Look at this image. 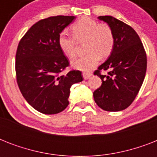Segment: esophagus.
Segmentation results:
<instances>
[{"label":"esophagus","mask_w":157,"mask_h":157,"mask_svg":"<svg viewBox=\"0 0 157 157\" xmlns=\"http://www.w3.org/2000/svg\"><path fill=\"white\" fill-rule=\"evenodd\" d=\"M82 76H83V78L85 79V80H87V79H89L90 77L91 76H92V73H88V72H84L83 74H82Z\"/></svg>","instance_id":"obj_1"}]
</instances>
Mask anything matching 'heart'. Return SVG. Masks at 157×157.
<instances>
[{
	"mask_svg": "<svg viewBox=\"0 0 157 157\" xmlns=\"http://www.w3.org/2000/svg\"><path fill=\"white\" fill-rule=\"evenodd\" d=\"M71 31L74 37L62 33L59 36L58 43L64 55L72 59L76 56L77 42L86 41L85 47L88 54L71 62V67L76 70L90 71L98 63L100 58L108 57L114 49V33L106 23L83 17L74 23Z\"/></svg>",
	"mask_w": 157,
	"mask_h": 157,
	"instance_id": "obj_1",
	"label": "heart"
}]
</instances>
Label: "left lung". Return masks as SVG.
Instances as JSON below:
<instances>
[{"label": "left lung", "instance_id": "left-lung-1", "mask_svg": "<svg viewBox=\"0 0 157 157\" xmlns=\"http://www.w3.org/2000/svg\"><path fill=\"white\" fill-rule=\"evenodd\" d=\"M113 31L115 46L108 59L101 64L94 75L102 85L94 92L98 107L107 112H119L133 103L145 78L147 55L137 33L126 23L112 17L99 16ZM102 70L109 71L102 75Z\"/></svg>", "mask_w": 157, "mask_h": 157}]
</instances>
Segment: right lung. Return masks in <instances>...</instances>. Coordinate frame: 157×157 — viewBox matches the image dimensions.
<instances>
[{
    "label": "right lung",
    "instance_id": "1",
    "mask_svg": "<svg viewBox=\"0 0 157 157\" xmlns=\"http://www.w3.org/2000/svg\"><path fill=\"white\" fill-rule=\"evenodd\" d=\"M76 16H54L31 27L21 39L15 57L17 82L27 102L43 114H57L69 104L70 88L83 81L80 71L67 75L69 65L58 43L60 33Z\"/></svg>",
    "mask_w": 157,
    "mask_h": 157
}]
</instances>
